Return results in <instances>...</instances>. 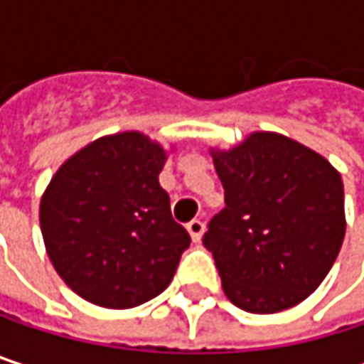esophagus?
<instances>
[{
	"mask_svg": "<svg viewBox=\"0 0 364 364\" xmlns=\"http://www.w3.org/2000/svg\"><path fill=\"white\" fill-rule=\"evenodd\" d=\"M187 232H189V236H191L193 242H200V238H202V234H204V223H202L200 219H191V221L187 223Z\"/></svg>",
	"mask_w": 364,
	"mask_h": 364,
	"instance_id": "obj_1",
	"label": "esophagus"
}]
</instances>
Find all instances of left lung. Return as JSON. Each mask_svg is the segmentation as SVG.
<instances>
[{
  "mask_svg": "<svg viewBox=\"0 0 364 364\" xmlns=\"http://www.w3.org/2000/svg\"><path fill=\"white\" fill-rule=\"evenodd\" d=\"M225 189L202 242L228 299L274 314L301 304L333 267L346 236L343 183L310 147L253 132L230 151L213 149Z\"/></svg>",
  "mask_w": 364,
  "mask_h": 364,
  "instance_id": "8db88e82",
  "label": "left lung"
}]
</instances>
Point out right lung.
Masks as SVG:
<instances>
[{"label": "right lung", "mask_w": 364, "mask_h": 364, "mask_svg": "<svg viewBox=\"0 0 364 364\" xmlns=\"http://www.w3.org/2000/svg\"><path fill=\"white\" fill-rule=\"evenodd\" d=\"M166 151L141 132L101 136L71 156L39 202L48 257L82 299L126 310L160 295L191 238L160 187Z\"/></svg>", "instance_id": "1"}]
</instances>
